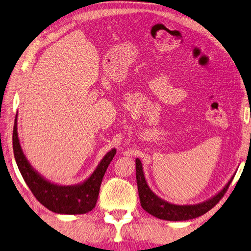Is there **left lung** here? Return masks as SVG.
I'll return each mask as SVG.
<instances>
[{
  "label": "left lung",
  "instance_id": "8db88e82",
  "mask_svg": "<svg viewBox=\"0 0 251 251\" xmlns=\"http://www.w3.org/2000/svg\"><path fill=\"white\" fill-rule=\"evenodd\" d=\"M136 166V183L137 190H139V196L141 206L146 212L158 219L167 220V221H186L202 216L212 209L223 197L224 194L231 184L233 177L227 182L216 195L207 199L202 202L195 204H176L171 203L165 199L158 197L156 194L148 186L147 181L145 180L144 171H143V165L139 158L135 159Z\"/></svg>",
  "mask_w": 251,
  "mask_h": 251
}]
</instances>
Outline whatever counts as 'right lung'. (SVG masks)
Here are the masks:
<instances>
[{
  "label": "right lung",
  "instance_id": "right-lung-1",
  "mask_svg": "<svg viewBox=\"0 0 251 251\" xmlns=\"http://www.w3.org/2000/svg\"><path fill=\"white\" fill-rule=\"evenodd\" d=\"M17 116L15 117L13 130L14 156L19 171L34 197L45 208L55 213L83 214L91 211L96 204L105 172L116 155V148L107 152L93 173L82 183L75 185H59L44 178L25 158L19 143Z\"/></svg>",
  "mask_w": 251,
  "mask_h": 251
}]
</instances>
